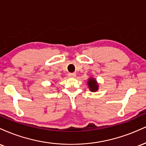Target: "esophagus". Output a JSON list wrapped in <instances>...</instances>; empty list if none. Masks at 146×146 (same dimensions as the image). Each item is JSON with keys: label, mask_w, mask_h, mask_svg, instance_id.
Wrapping results in <instances>:
<instances>
[{"label": "esophagus", "mask_w": 146, "mask_h": 146, "mask_svg": "<svg viewBox=\"0 0 146 146\" xmlns=\"http://www.w3.org/2000/svg\"><path fill=\"white\" fill-rule=\"evenodd\" d=\"M76 74L75 73H70L68 74V76L70 77V78H74V77H76Z\"/></svg>", "instance_id": "1"}]
</instances>
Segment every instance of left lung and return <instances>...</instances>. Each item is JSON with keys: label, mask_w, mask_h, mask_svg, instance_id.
<instances>
[{"label": "left lung", "mask_w": 146, "mask_h": 146, "mask_svg": "<svg viewBox=\"0 0 146 146\" xmlns=\"http://www.w3.org/2000/svg\"><path fill=\"white\" fill-rule=\"evenodd\" d=\"M88 86L92 92H96L98 89V85L97 84L96 80L94 79V78H90L88 80Z\"/></svg>", "instance_id": "1"}]
</instances>
